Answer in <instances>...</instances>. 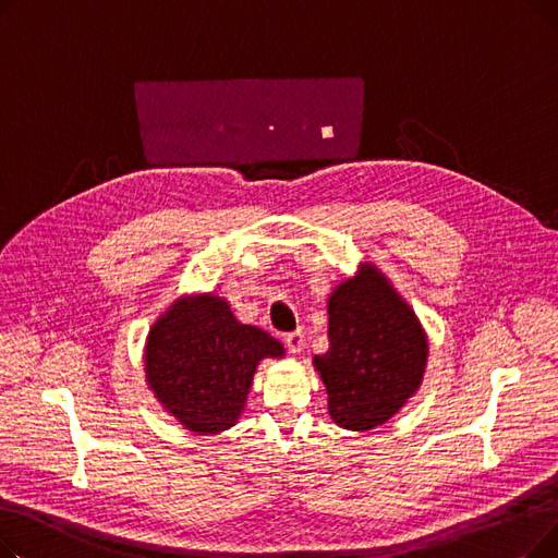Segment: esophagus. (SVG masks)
Wrapping results in <instances>:
<instances>
[{
  "label": "esophagus",
  "instance_id": "1",
  "mask_svg": "<svg viewBox=\"0 0 558 558\" xmlns=\"http://www.w3.org/2000/svg\"><path fill=\"white\" fill-rule=\"evenodd\" d=\"M284 343L291 350V353H301L303 345H305V335L303 330H294V332H287L284 335Z\"/></svg>",
  "mask_w": 558,
  "mask_h": 558
}]
</instances>
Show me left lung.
Segmentation results:
<instances>
[{"mask_svg":"<svg viewBox=\"0 0 558 558\" xmlns=\"http://www.w3.org/2000/svg\"><path fill=\"white\" fill-rule=\"evenodd\" d=\"M328 353L314 364L330 416L345 429L387 423L423 379L427 339L412 312L371 264L328 301Z\"/></svg>","mask_w":558,"mask_h":558,"instance_id":"1","label":"left lung"}]
</instances>
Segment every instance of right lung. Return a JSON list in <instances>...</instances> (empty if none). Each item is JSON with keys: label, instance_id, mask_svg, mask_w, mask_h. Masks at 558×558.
Here are the masks:
<instances>
[{"label": "right lung", "instance_id": "add662e5", "mask_svg": "<svg viewBox=\"0 0 558 558\" xmlns=\"http://www.w3.org/2000/svg\"><path fill=\"white\" fill-rule=\"evenodd\" d=\"M264 330L242 326L217 296L183 299L146 341V379L187 429L217 434L242 414L259 360L282 357Z\"/></svg>", "mask_w": 558, "mask_h": 558}]
</instances>
